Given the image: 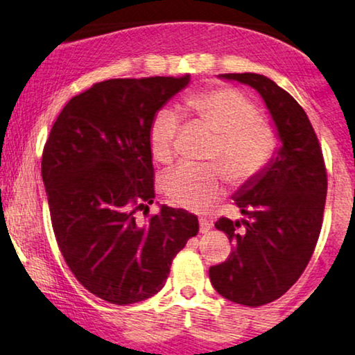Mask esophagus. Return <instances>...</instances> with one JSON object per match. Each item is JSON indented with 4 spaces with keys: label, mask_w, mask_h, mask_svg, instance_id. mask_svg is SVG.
Returning <instances> with one entry per match:
<instances>
[{
    "label": "esophagus",
    "mask_w": 355,
    "mask_h": 355,
    "mask_svg": "<svg viewBox=\"0 0 355 355\" xmlns=\"http://www.w3.org/2000/svg\"><path fill=\"white\" fill-rule=\"evenodd\" d=\"M211 227H213V223H211L208 218H200V232L206 234V232H208Z\"/></svg>",
    "instance_id": "34e87169"
}]
</instances>
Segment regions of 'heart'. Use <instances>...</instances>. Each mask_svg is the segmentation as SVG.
I'll return each mask as SVG.
<instances>
[{
	"mask_svg": "<svg viewBox=\"0 0 355 355\" xmlns=\"http://www.w3.org/2000/svg\"><path fill=\"white\" fill-rule=\"evenodd\" d=\"M182 110L190 118L209 125L219 134L213 159L216 162L182 164L164 177V190L175 205L201 211L223 193L226 172L232 185H244L266 172L275 159L280 137L268 121L259 118L255 103L232 87L201 89L187 96ZM178 118L162 110L152 121L149 144L154 159L170 164L178 154Z\"/></svg>",
	"mask_w": 355,
	"mask_h": 355,
	"instance_id": "1",
	"label": "heart"
}]
</instances>
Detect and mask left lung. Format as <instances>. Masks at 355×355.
<instances>
[{
  "label": "left lung",
  "mask_w": 355,
  "mask_h": 355,
  "mask_svg": "<svg viewBox=\"0 0 355 355\" xmlns=\"http://www.w3.org/2000/svg\"><path fill=\"white\" fill-rule=\"evenodd\" d=\"M260 93L277 125L282 147L273 162L234 195L248 219L219 218L234 250L209 267L221 297L262 306L285 295L315 252L324 213L327 172L318 136L298 101L270 78L257 73H221Z\"/></svg>",
  "instance_id": "8db88e82"
}]
</instances>
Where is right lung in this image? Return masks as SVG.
I'll return each mask as SVG.
<instances>
[{
	"instance_id": "obj_1",
	"label": "right lung",
	"mask_w": 355,
	"mask_h": 355,
	"mask_svg": "<svg viewBox=\"0 0 355 355\" xmlns=\"http://www.w3.org/2000/svg\"><path fill=\"white\" fill-rule=\"evenodd\" d=\"M190 82L111 78L67 103L42 152V180L58 249L89 293L131 304L159 293L190 237L196 214L154 203L149 144L157 111Z\"/></svg>"
}]
</instances>
